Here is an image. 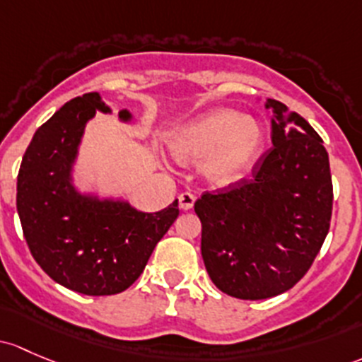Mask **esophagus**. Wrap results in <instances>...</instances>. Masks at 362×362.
<instances>
[{
	"mask_svg": "<svg viewBox=\"0 0 362 362\" xmlns=\"http://www.w3.org/2000/svg\"><path fill=\"white\" fill-rule=\"evenodd\" d=\"M194 201H196V196L192 192H182L178 196V204H180L182 210H191L194 206Z\"/></svg>",
	"mask_w": 362,
	"mask_h": 362,
	"instance_id": "obj_1",
	"label": "esophagus"
}]
</instances>
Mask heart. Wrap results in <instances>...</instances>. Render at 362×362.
<instances>
[{
	"label": "heart",
	"mask_w": 362,
	"mask_h": 362,
	"mask_svg": "<svg viewBox=\"0 0 362 362\" xmlns=\"http://www.w3.org/2000/svg\"><path fill=\"white\" fill-rule=\"evenodd\" d=\"M262 142L257 119L232 109H213L177 128L170 136V151L180 163L204 159V175L213 184L229 185L257 161Z\"/></svg>",
	"instance_id": "1"
}]
</instances>
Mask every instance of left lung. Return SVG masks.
<instances>
[{"instance_id": "1", "label": "left lung", "mask_w": 362, "mask_h": 362, "mask_svg": "<svg viewBox=\"0 0 362 362\" xmlns=\"http://www.w3.org/2000/svg\"><path fill=\"white\" fill-rule=\"evenodd\" d=\"M272 147L251 178L194 204L201 255L220 291L264 300L291 290L314 264L329 230L333 182L317 132L300 114L269 98Z\"/></svg>"}]
</instances>
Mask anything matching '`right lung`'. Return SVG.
Returning a JSON list of instances; mask_svg holds the SVG:
<instances>
[{
  "label": "right lung",
  "mask_w": 362,
  "mask_h": 362,
  "mask_svg": "<svg viewBox=\"0 0 362 362\" xmlns=\"http://www.w3.org/2000/svg\"><path fill=\"white\" fill-rule=\"evenodd\" d=\"M97 109L109 112L98 93L64 104L34 133L17 177V211L33 258L55 283L90 296L130 288L178 216V199L142 213L74 191L72 161ZM119 117L130 119V112Z\"/></svg>",
  "instance_id": "add662e5"
}]
</instances>
